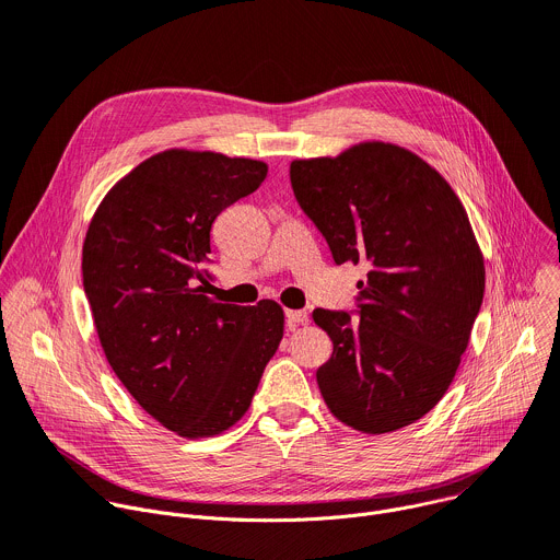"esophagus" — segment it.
Instances as JSON below:
<instances>
[{"instance_id":"34e87169","label":"esophagus","mask_w":560,"mask_h":560,"mask_svg":"<svg viewBox=\"0 0 560 560\" xmlns=\"http://www.w3.org/2000/svg\"><path fill=\"white\" fill-rule=\"evenodd\" d=\"M308 325V314L306 312H287V329L295 331L298 327Z\"/></svg>"}]
</instances>
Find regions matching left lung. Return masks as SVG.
Masks as SVG:
<instances>
[{"mask_svg":"<svg viewBox=\"0 0 560 560\" xmlns=\"http://www.w3.org/2000/svg\"><path fill=\"white\" fill-rule=\"evenodd\" d=\"M289 173L334 262L369 269L358 317L314 312L334 342L316 371L320 394L362 433L407 427L450 389L482 304L485 265L467 211L436 168L396 144L295 160Z\"/></svg>","mask_w":560,"mask_h":560,"instance_id":"8db88e82","label":"left lung"}]
</instances>
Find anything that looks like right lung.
I'll return each mask as SVG.
<instances>
[{"mask_svg": "<svg viewBox=\"0 0 560 560\" xmlns=\"http://www.w3.org/2000/svg\"><path fill=\"white\" fill-rule=\"evenodd\" d=\"M267 177L258 160L171 149L102 200L82 252L84 293L115 376L184 439H209L252 405L284 314L205 295L215 218Z\"/></svg>", "mask_w": 560, "mask_h": 560, "instance_id": "add662e5", "label": "right lung"}]
</instances>
